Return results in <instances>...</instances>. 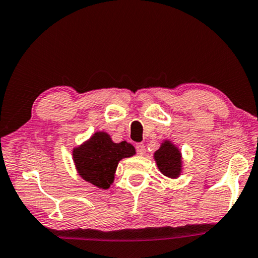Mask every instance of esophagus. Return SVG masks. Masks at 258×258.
I'll use <instances>...</instances> for the list:
<instances>
[{
    "label": "esophagus",
    "mask_w": 258,
    "mask_h": 258,
    "mask_svg": "<svg viewBox=\"0 0 258 258\" xmlns=\"http://www.w3.org/2000/svg\"><path fill=\"white\" fill-rule=\"evenodd\" d=\"M136 149H137V153L139 154V155H145L146 148H145V145L144 144H137L136 145Z\"/></svg>",
    "instance_id": "obj_1"
}]
</instances>
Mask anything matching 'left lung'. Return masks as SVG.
<instances>
[{"label": "left lung", "instance_id": "obj_1", "mask_svg": "<svg viewBox=\"0 0 258 258\" xmlns=\"http://www.w3.org/2000/svg\"><path fill=\"white\" fill-rule=\"evenodd\" d=\"M154 160L161 174L169 178H177L182 174V154L171 141L164 140L154 153Z\"/></svg>", "mask_w": 258, "mask_h": 258}]
</instances>
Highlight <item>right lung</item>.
Listing matches in <instances>:
<instances>
[{
    "mask_svg": "<svg viewBox=\"0 0 258 258\" xmlns=\"http://www.w3.org/2000/svg\"><path fill=\"white\" fill-rule=\"evenodd\" d=\"M134 154L136 148L128 142L116 144L106 132H96L73 149V160L81 177L106 190L113 183L119 161Z\"/></svg>",
    "mask_w": 258,
    "mask_h": 258,
    "instance_id": "1",
    "label": "right lung"
}]
</instances>
